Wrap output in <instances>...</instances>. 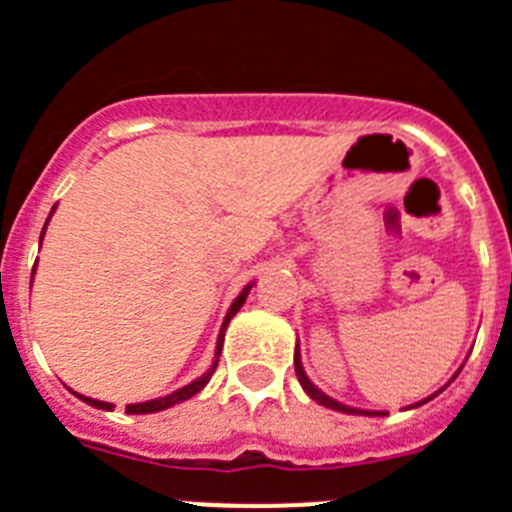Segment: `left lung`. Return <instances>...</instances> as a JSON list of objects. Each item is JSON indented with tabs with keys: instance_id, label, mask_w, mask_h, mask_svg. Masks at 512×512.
I'll use <instances>...</instances> for the list:
<instances>
[{
	"instance_id": "1",
	"label": "left lung",
	"mask_w": 512,
	"mask_h": 512,
	"mask_svg": "<svg viewBox=\"0 0 512 512\" xmlns=\"http://www.w3.org/2000/svg\"><path fill=\"white\" fill-rule=\"evenodd\" d=\"M295 372H297V380H300V385H302V388H305V393L310 395V398L315 400V403H320V405H327V408H332V410H340V413H355V415H385V413H365V410L347 408V405H340V403H335V400H332V398H327L325 393H320V390H317L315 385H312V382L307 380L305 370H302L300 355H297V352H295ZM423 403H428V400H423ZM423 403H420V405H423Z\"/></svg>"
}]
</instances>
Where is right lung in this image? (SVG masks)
Segmentation results:
<instances>
[{"label": "right lung", "mask_w": 512, "mask_h": 512, "mask_svg": "<svg viewBox=\"0 0 512 512\" xmlns=\"http://www.w3.org/2000/svg\"><path fill=\"white\" fill-rule=\"evenodd\" d=\"M52 212H54V210H52ZM52 212H49V215H52ZM47 222H49V217H47ZM47 222H44V230H47ZM44 230H42V235H44ZM250 290H252V285H247L245 290L240 292V297H237V300L232 302L230 312H227V317H225V325H222V332H220V337H217V352H215L217 357H215V362H212V367H210V370H207L205 375H202V377H197L195 382H190V385H185V388H182V390H177V393L167 395V398H160V400H150V403H137V405H127V413H130V415L157 413V410H165V408H172V405H177V403H185V400H190L192 395H197V393H200V390L205 388L207 382H210L212 372H215V367H217V362H220L222 340H225V327L230 325V320H232V317L237 315V310H240V307L245 305V300H247V295H250ZM79 398H82L84 403H87V405H92V408H99V410H112V408H114V405H109V403H102V400L84 398V395H79Z\"/></svg>", "instance_id": "add662e5"}]
</instances>
